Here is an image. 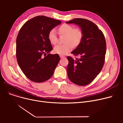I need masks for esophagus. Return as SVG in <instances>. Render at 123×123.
Masks as SVG:
<instances>
[{
	"label": "esophagus",
	"mask_w": 123,
	"mask_h": 123,
	"mask_svg": "<svg viewBox=\"0 0 123 123\" xmlns=\"http://www.w3.org/2000/svg\"><path fill=\"white\" fill-rule=\"evenodd\" d=\"M60 57L61 58H63L64 57H65V56H64L63 55H60Z\"/></svg>",
	"instance_id": "obj_1"
}]
</instances>
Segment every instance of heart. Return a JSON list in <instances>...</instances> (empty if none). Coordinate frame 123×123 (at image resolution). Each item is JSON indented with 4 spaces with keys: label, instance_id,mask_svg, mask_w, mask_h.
<instances>
[{
    "label": "heart",
    "instance_id": "heart-1",
    "mask_svg": "<svg viewBox=\"0 0 123 123\" xmlns=\"http://www.w3.org/2000/svg\"><path fill=\"white\" fill-rule=\"evenodd\" d=\"M58 31L60 35H66V43L56 45L54 49L56 53L65 55L72 50L73 46H78L82 41L83 34L82 30L79 28H74L72 25L63 24L58 28ZM48 38L52 44L55 45L57 43V36L55 29H51L49 32Z\"/></svg>",
    "mask_w": 123,
    "mask_h": 123
}]
</instances>
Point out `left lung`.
<instances>
[{
    "label": "left lung",
    "instance_id": "8db88e82",
    "mask_svg": "<svg viewBox=\"0 0 123 123\" xmlns=\"http://www.w3.org/2000/svg\"><path fill=\"white\" fill-rule=\"evenodd\" d=\"M66 23L78 25L83 32L81 42L71 53L79 59L68 56L67 71L70 80L79 86L91 83L104 66L106 42L102 31L93 22L83 18H74Z\"/></svg>",
    "mask_w": 123,
    "mask_h": 123
}]
</instances>
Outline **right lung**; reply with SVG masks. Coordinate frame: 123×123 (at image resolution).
<instances>
[{"mask_svg": "<svg viewBox=\"0 0 123 123\" xmlns=\"http://www.w3.org/2000/svg\"><path fill=\"white\" fill-rule=\"evenodd\" d=\"M61 23V21L52 18L37 16L26 22L19 30L16 38L17 61L31 81L43 82L52 76L60 57L57 54L49 53L53 48L48 35Z\"/></svg>", "mask_w": 123, "mask_h": 123, "instance_id": "add662e5", "label": "right lung"}]
</instances>
